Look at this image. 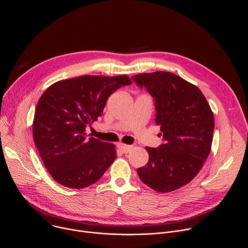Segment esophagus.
<instances>
[{"label":"esophagus","instance_id":"esophagus-1","mask_svg":"<svg viewBox=\"0 0 248 248\" xmlns=\"http://www.w3.org/2000/svg\"><path fill=\"white\" fill-rule=\"evenodd\" d=\"M118 146L122 150V152H124V153H128L132 148L131 145H126V144H124V143H119Z\"/></svg>","mask_w":248,"mask_h":248}]
</instances>
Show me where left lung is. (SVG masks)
<instances>
[{
  "label": "left lung",
  "instance_id": "left-lung-1",
  "mask_svg": "<svg viewBox=\"0 0 248 248\" xmlns=\"http://www.w3.org/2000/svg\"><path fill=\"white\" fill-rule=\"evenodd\" d=\"M132 79L155 99V123L165 140L158 148L145 147L149 161L137 173L158 192L179 189L195 178L209 156L213 112L200 89L179 76L155 72L135 75Z\"/></svg>",
  "mask_w": 248,
  "mask_h": 248
}]
</instances>
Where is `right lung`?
I'll return each mask as SVG.
<instances>
[{
	"label": "right lung",
	"mask_w": 248,
	"mask_h": 248,
	"mask_svg": "<svg viewBox=\"0 0 248 248\" xmlns=\"http://www.w3.org/2000/svg\"><path fill=\"white\" fill-rule=\"evenodd\" d=\"M131 84L126 76H81L55 82L40 97L32 132L52 178L80 189L101 179L117 157L113 143L87 137L86 126L102 116L109 96Z\"/></svg>",
	"instance_id": "right-lung-1"
}]
</instances>
